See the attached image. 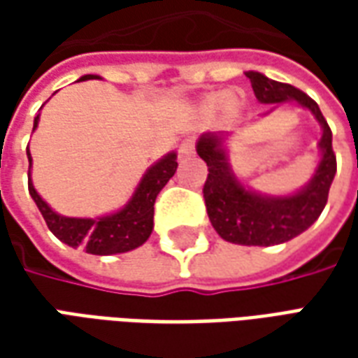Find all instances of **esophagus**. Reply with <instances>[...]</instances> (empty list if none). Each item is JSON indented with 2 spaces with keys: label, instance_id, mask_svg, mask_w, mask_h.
<instances>
[{
  "label": "esophagus",
  "instance_id": "34e87169",
  "mask_svg": "<svg viewBox=\"0 0 358 358\" xmlns=\"http://www.w3.org/2000/svg\"><path fill=\"white\" fill-rule=\"evenodd\" d=\"M195 153V141L192 138H187L180 143V157H192Z\"/></svg>",
  "mask_w": 358,
  "mask_h": 358
}]
</instances>
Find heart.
<instances>
[{"label":"heart","instance_id":"b5f03b06","mask_svg":"<svg viewBox=\"0 0 358 358\" xmlns=\"http://www.w3.org/2000/svg\"><path fill=\"white\" fill-rule=\"evenodd\" d=\"M232 101H228V97L226 95H220V97H213L207 101V107L209 109H217V107H226V109H232Z\"/></svg>","mask_w":358,"mask_h":358}]
</instances>
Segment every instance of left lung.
I'll use <instances>...</instances> for the list:
<instances>
[{
  "label": "left lung",
  "mask_w": 358,
  "mask_h": 358,
  "mask_svg": "<svg viewBox=\"0 0 358 358\" xmlns=\"http://www.w3.org/2000/svg\"><path fill=\"white\" fill-rule=\"evenodd\" d=\"M259 103L270 105L268 115L282 103H295L313 113L322 128L318 141L320 161L315 174L297 192L287 195L261 194L245 186L232 171L226 140L228 132H205L195 143L197 155L209 166L203 197L213 228L222 240L238 245L270 248L297 238L315 224L326 207L328 192L336 176V155L331 149V130L316 101L289 84L270 80L255 71L245 73Z\"/></svg>",
  "instance_id": "obj_1"
}]
</instances>
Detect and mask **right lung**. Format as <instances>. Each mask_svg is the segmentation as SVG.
Segmentation results:
<instances>
[{
	"mask_svg": "<svg viewBox=\"0 0 358 358\" xmlns=\"http://www.w3.org/2000/svg\"><path fill=\"white\" fill-rule=\"evenodd\" d=\"M101 78L97 74H84L80 82ZM40 122V113L34 117V128ZM28 155V192L42 213L45 224L55 238L66 243L69 248H86L90 255H118L132 249L140 248L149 240L153 232V205L159 192L166 186V182L174 176L178 169L176 151H171L161 157L157 163L149 166L141 176L140 184L134 189L132 197L128 199L122 209L115 213H107L95 218H76L63 217L57 210H53L43 201L42 195L36 192L32 184V155L27 149Z\"/></svg>",
	"mask_w": 358,
	"mask_h": 358,
	"instance_id": "right-lung-1",
	"label": "right lung"
}]
</instances>
